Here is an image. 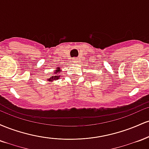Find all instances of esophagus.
Segmentation results:
<instances>
[{
    "mask_svg": "<svg viewBox=\"0 0 149 149\" xmlns=\"http://www.w3.org/2000/svg\"><path fill=\"white\" fill-rule=\"evenodd\" d=\"M78 59H77V58H74V59H73V62H75V63H76L77 61H78Z\"/></svg>",
    "mask_w": 149,
    "mask_h": 149,
    "instance_id": "34e87169",
    "label": "esophagus"
}]
</instances>
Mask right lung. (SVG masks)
Returning <instances> with one entry per match:
<instances>
[{
    "label": "right lung",
    "instance_id": "right-lung-1",
    "mask_svg": "<svg viewBox=\"0 0 149 149\" xmlns=\"http://www.w3.org/2000/svg\"><path fill=\"white\" fill-rule=\"evenodd\" d=\"M60 71V68L57 67V70L55 71V72L54 73V74H52V76H51L49 78H47V80L49 81H53V80H56L59 79V78L60 77V76H58L57 73H59Z\"/></svg>",
    "mask_w": 149,
    "mask_h": 149
}]
</instances>
